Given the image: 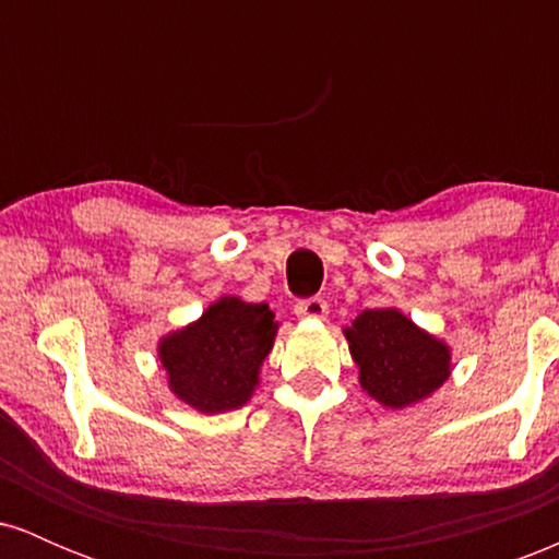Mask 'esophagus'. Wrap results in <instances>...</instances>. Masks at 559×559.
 <instances>
[{
	"instance_id": "1",
	"label": "esophagus",
	"mask_w": 559,
	"mask_h": 559,
	"mask_svg": "<svg viewBox=\"0 0 559 559\" xmlns=\"http://www.w3.org/2000/svg\"><path fill=\"white\" fill-rule=\"evenodd\" d=\"M294 312H297V318H305V320H323L329 316V301L320 297L301 299L297 301V307H294Z\"/></svg>"
}]
</instances>
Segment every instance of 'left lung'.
<instances>
[{"label":"left lung","mask_w":559,"mask_h":559,"mask_svg":"<svg viewBox=\"0 0 559 559\" xmlns=\"http://www.w3.org/2000/svg\"><path fill=\"white\" fill-rule=\"evenodd\" d=\"M360 386L378 404L404 409L439 391L452 376V349L396 307L362 310L344 329Z\"/></svg>","instance_id":"left-lung-1"}]
</instances>
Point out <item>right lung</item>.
<instances>
[{
  "label": "right lung",
  "mask_w": 559,
  "mask_h": 559,
  "mask_svg": "<svg viewBox=\"0 0 559 559\" xmlns=\"http://www.w3.org/2000/svg\"><path fill=\"white\" fill-rule=\"evenodd\" d=\"M275 333L278 323L267 305L221 297L194 323L159 338L157 357L168 389L202 415L243 407L260 386Z\"/></svg>",
  "instance_id": "1"
}]
</instances>
